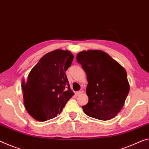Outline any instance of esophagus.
I'll return each instance as SVG.
<instances>
[{"label": "esophagus", "mask_w": 149, "mask_h": 149, "mask_svg": "<svg viewBox=\"0 0 149 149\" xmlns=\"http://www.w3.org/2000/svg\"><path fill=\"white\" fill-rule=\"evenodd\" d=\"M81 93H82V91H76V92H75V95H81Z\"/></svg>", "instance_id": "1"}]
</instances>
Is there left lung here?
Instances as JSON below:
<instances>
[{
  "mask_svg": "<svg viewBox=\"0 0 149 149\" xmlns=\"http://www.w3.org/2000/svg\"><path fill=\"white\" fill-rule=\"evenodd\" d=\"M77 62L86 73L89 101L82 106L89 117L106 121L115 117L123 107L129 92L125 70L101 50L82 51Z\"/></svg>",
  "mask_w": 149,
  "mask_h": 149,
  "instance_id": "obj_1",
  "label": "left lung"
}]
</instances>
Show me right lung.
Wrapping results in <instances>:
<instances>
[{
    "label": "right lung",
    "mask_w": 149,
    "mask_h": 149,
    "mask_svg": "<svg viewBox=\"0 0 149 149\" xmlns=\"http://www.w3.org/2000/svg\"><path fill=\"white\" fill-rule=\"evenodd\" d=\"M73 60L70 51H52L32 68L27 81H22L25 108L34 119L46 121L56 117L74 95L65 74Z\"/></svg>",
    "instance_id": "1"
}]
</instances>
